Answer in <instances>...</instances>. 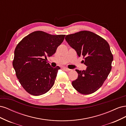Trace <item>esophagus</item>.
I'll list each match as a JSON object with an SVG mask.
<instances>
[{
  "instance_id": "34e87169",
  "label": "esophagus",
  "mask_w": 126,
  "mask_h": 126,
  "mask_svg": "<svg viewBox=\"0 0 126 126\" xmlns=\"http://www.w3.org/2000/svg\"><path fill=\"white\" fill-rule=\"evenodd\" d=\"M63 69L64 70H65V71H69L70 70H71V69H69V68H66V67L63 68Z\"/></svg>"
}]
</instances>
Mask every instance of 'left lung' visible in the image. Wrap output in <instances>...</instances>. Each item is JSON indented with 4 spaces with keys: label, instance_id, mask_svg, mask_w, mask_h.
Returning a JSON list of instances; mask_svg holds the SVG:
<instances>
[{
    "label": "left lung",
    "instance_id": "8db88e82",
    "mask_svg": "<svg viewBox=\"0 0 126 126\" xmlns=\"http://www.w3.org/2000/svg\"><path fill=\"white\" fill-rule=\"evenodd\" d=\"M65 39L70 46L82 56L86 70L76 69L78 78L72 82V86L79 93L89 94L102 86L111 70L113 55L108 43L97 34L81 31L67 35Z\"/></svg>",
    "mask_w": 126,
    "mask_h": 126
}]
</instances>
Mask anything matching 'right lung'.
I'll return each mask as SVG.
<instances>
[{"mask_svg": "<svg viewBox=\"0 0 126 126\" xmlns=\"http://www.w3.org/2000/svg\"><path fill=\"white\" fill-rule=\"evenodd\" d=\"M64 37L36 31L24 37L17 45L13 65L21 85L30 94H43L54 85L60 68L52 67L44 58L55 54Z\"/></svg>", "mask_w": 126, "mask_h": 126, "instance_id": "obj_1", "label": "right lung"}]
</instances>
